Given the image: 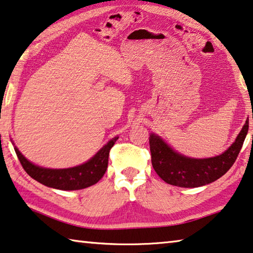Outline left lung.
<instances>
[{
    "instance_id": "1",
    "label": "left lung",
    "mask_w": 253,
    "mask_h": 253,
    "mask_svg": "<svg viewBox=\"0 0 253 253\" xmlns=\"http://www.w3.org/2000/svg\"><path fill=\"white\" fill-rule=\"evenodd\" d=\"M248 129L249 119L246 120L235 142L223 154L208 159L187 158L172 150L160 136L151 134L152 166L159 177L172 186L182 188L205 186L219 179L231 169L241 151Z\"/></svg>"
}]
</instances>
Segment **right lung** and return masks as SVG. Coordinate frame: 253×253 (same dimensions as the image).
Listing matches in <instances>:
<instances>
[{"label": "right lung", "mask_w": 253, "mask_h": 253, "mask_svg": "<svg viewBox=\"0 0 253 253\" xmlns=\"http://www.w3.org/2000/svg\"><path fill=\"white\" fill-rule=\"evenodd\" d=\"M117 139L118 137L112 138L87 162L69 169H46L35 166L20 153L17 147H14V151L23 169L36 181L55 189L79 190L97 183L103 177L108 168L110 148Z\"/></svg>", "instance_id": "1"}]
</instances>
